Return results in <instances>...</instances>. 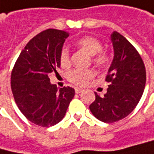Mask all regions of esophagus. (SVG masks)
<instances>
[{
  "mask_svg": "<svg viewBox=\"0 0 154 154\" xmlns=\"http://www.w3.org/2000/svg\"><path fill=\"white\" fill-rule=\"evenodd\" d=\"M83 91H84V90H83V89H81V88H76V89H75L76 93H80V92H82Z\"/></svg>",
  "mask_w": 154,
  "mask_h": 154,
  "instance_id": "obj_1",
  "label": "esophagus"
}]
</instances>
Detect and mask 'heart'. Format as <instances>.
<instances>
[{
  "mask_svg": "<svg viewBox=\"0 0 154 154\" xmlns=\"http://www.w3.org/2000/svg\"><path fill=\"white\" fill-rule=\"evenodd\" d=\"M76 43L78 48L85 50L89 54H91L92 56L93 63H96L97 65L104 66L107 63L109 60L108 54H106V52L101 50L102 44L95 37L84 36L78 38ZM60 63L64 68H67L70 65L69 51L66 48H63L60 53ZM94 76L95 73L92 69H75L68 73V79L76 85L83 86L86 85L89 82V80H91Z\"/></svg>",
  "mask_w": 154,
  "mask_h": 154,
  "instance_id": "obj_1",
  "label": "heart"
}]
</instances>
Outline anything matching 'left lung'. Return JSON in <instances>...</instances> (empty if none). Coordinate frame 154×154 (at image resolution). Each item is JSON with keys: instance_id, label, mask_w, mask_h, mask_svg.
<instances>
[{"instance_id": "8db88e82", "label": "left lung", "mask_w": 154, "mask_h": 154, "mask_svg": "<svg viewBox=\"0 0 154 154\" xmlns=\"http://www.w3.org/2000/svg\"><path fill=\"white\" fill-rule=\"evenodd\" d=\"M114 59L106 81L110 85L103 97L95 92V100L89 108L92 115L104 122H115L129 116L138 104L146 86L144 62L137 51L117 32L111 34Z\"/></svg>"}]
</instances>
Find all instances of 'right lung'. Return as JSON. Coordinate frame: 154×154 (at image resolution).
<instances>
[{"label":"right lung","instance_id":"add662e5","mask_svg":"<svg viewBox=\"0 0 154 154\" xmlns=\"http://www.w3.org/2000/svg\"><path fill=\"white\" fill-rule=\"evenodd\" d=\"M67 31L48 29L33 37L22 50L11 72V90L23 115L41 127L61 122L75 90L58 89L50 83L49 73L60 68V53Z\"/></svg>","mask_w":154,"mask_h":154}]
</instances>
